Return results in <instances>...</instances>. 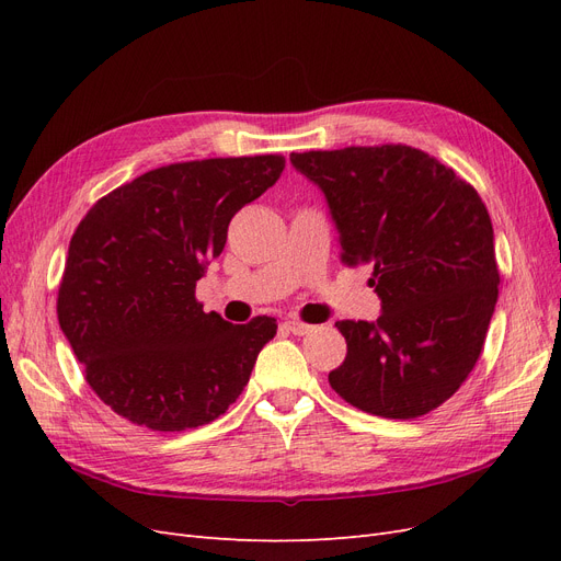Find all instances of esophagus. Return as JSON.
<instances>
[{
  "label": "esophagus",
  "mask_w": 561,
  "mask_h": 561,
  "mask_svg": "<svg viewBox=\"0 0 561 561\" xmlns=\"http://www.w3.org/2000/svg\"><path fill=\"white\" fill-rule=\"evenodd\" d=\"M285 328L290 330L293 334H297V336H304V334H309L313 328L311 325H307V322H301V320H285Z\"/></svg>",
  "instance_id": "1"
}]
</instances>
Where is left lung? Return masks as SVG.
I'll return each instance as SVG.
<instances>
[{
  "label": "left lung",
  "mask_w": 561,
  "mask_h": 561,
  "mask_svg": "<svg viewBox=\"0 0 561 561\" xmlns=\"http://www.w3.org/2000/svg\"><path fill=\"white\" fill-rule=\"evenodd\" d=\"M328 198L348 266L371 264L375 322L339 320L346 358L330 386L383 419L449 400L478 363L499 299L494 229L480 194L407 145L290 154Z\"/></svg>",
  "instance_id": "8db88e82"
}]
</instances>
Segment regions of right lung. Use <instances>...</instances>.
I'll return each mask as SVG.
<instances>
[{"instance_id":"add662e5","label":"right lung","mask_w":561,"mask_h":561,"mask_svg":"<svg viewBox=\"0 0 561 561\" xmlns=\"http://www.w3.org/2000/svg\"><path fill=\"white\" fill-rule=\"evenodd\" d=\"M280 154L161 165L116 186L81 219L58 322L95 396L135 426L175 433L243 393L276 318L231 325L196 301L231 217L274 186Z\"/></svg>"}]
</instances>
